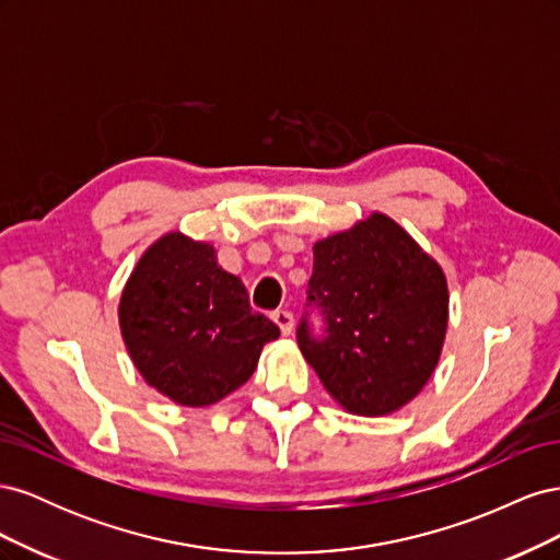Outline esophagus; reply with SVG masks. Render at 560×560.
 <instances>
[{
	"label": "esophagus",
	"instance_id": "34e87169",
	"mask_svg": "<svg viewBox=\"0 0 560 560\" xmlns=\"http://www.w3.org/2000/svg\"><path fill=\"white\" fill-rule=\"evenodd\" d=\"M273 322L280 327L282 336H290L294 329V315L290 311H276L273 313Z\"/></svg>",
	"mask_w": 560,
	"mask_h": 560
}]
</instances>
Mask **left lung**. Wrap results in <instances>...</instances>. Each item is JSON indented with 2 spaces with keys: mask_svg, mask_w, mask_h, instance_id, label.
Wrapping results in <instances>:
<instances>
[{
  "mask_svg": "<svg viewBox=\"0 0 560 560\" xmlns=\"http://www.w3.org/2000/svg\"><path fill=\"white\" fill-rule=\"evenodd\" d=\"M306 294L296 341L343 409L393 413L430 381L448 325L446 278L393 219L376 212L315 243Z\"/></svg>",
  "mask_w": 560,
  "mask_h": 560,
  "instance_id": "obj_1",
  "label": "left lung"
}]
</instances>
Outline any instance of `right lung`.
I'll return each instance as SVG.
<instances>
[{
    "mask_svg": "<svg viewBox=\"0 0 560 560\" xmlns=\"http://www.w3.org/2000/svg\"><path fill=\"white\" fill-rule=\"evenodd\" d=\"M124 341L142 378L182 406L238 389L280 329L252 311L245 284L212 245L167 233L135 266L118 306Z\"/></svg>",
    "mask_w": 560,
    "mask_h": 560,
    "instance_id": "add662e5",
    "label": "right lung"
}]
</instances>
